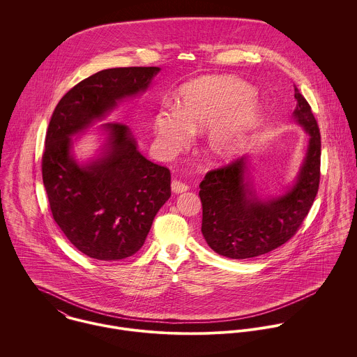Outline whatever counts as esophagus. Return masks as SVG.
<instances>
[{"instance_id":"esophagus-1","label":"esophagus","mask_w":357,"mask_h":357,"mask_svg":"<svg viewBox=\"0 0 357 357\" xmlns=\"http://www.w3.org/2000/svg\"><path fill=\"white\" fill-rule=\"evenodd\" d=\"M172 191H173L174 194H181V192L188 191V185L184 184V183L180 181V180H173V181H172Z\"/></svg>"}]
</instances>
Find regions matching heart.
Instances as JSON below:
<instances>
[{
	"mask_svg": "<svg viewBox=\"0 0 357 357\" xmlns=\"http://www.w3.org/2000/svg\"><path fill=\"white\" fill-rule=\"evenodd\" d=\"M255 89L234 77H202L184 85L178 108L166 107L153 116V130L169 151L184 149L191 132L207 130L206 153L215 160L234 158L259 122Z\"/></svg>",
	"mask_w": 357,
	"mask_h": 357,
	"instance_id": "heart-1",
	"label": "heart"
}]
</instances>
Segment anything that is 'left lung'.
<instances>
[{"label": "left lung", "instance_id": "left-lung-1", "mask_svg": "<svg viewBox=\"0 0 357 357\" xmlns=\"http://www.w3.org/2000/svg\"><path fill=\"white\" fill-rule=\"evenodd\" d=\"M293 119L309 140L294 183L278 197L255 190L248 155L215 170L201 183L202 234L217 253L245 259L284 245L300 228L316 198L320 181V133L310 105L296 88Z\"/></svg>", "mask_w": 357, "mask_h": 357}]
</instances>
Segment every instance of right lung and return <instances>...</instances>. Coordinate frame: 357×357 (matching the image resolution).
Segmentation results:
<instances>
[{
	"mask_svg": "<svg viewBox=\"0 0 357 357\" xmlns=\"http://www.w3.org/2000/svg\"><path fill=\"white\" fill-rule=\"evenodd\" d=\"M159 67L102 70L77 84L56 105L45 139L43 180L52 215L85 255L118 261L142 249L158 210L170 198V172L137 150L136 137L119 122L100 125V153L78 162L81 135L118 102L144 93Z\"/></svg>",
	"mask_w": 357,
	"mask_h": 357,
	"instance_id": "obj_1",
	"label": "right lung"
}]
</instances>
